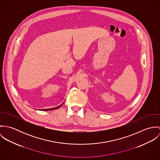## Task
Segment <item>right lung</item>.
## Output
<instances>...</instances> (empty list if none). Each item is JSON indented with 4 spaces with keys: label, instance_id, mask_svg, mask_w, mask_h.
Instances as JSON below:
<instances>
[{
    "label": "right lung",
    "instance_id": "obj_1",
    "mask_svg": "<svg viewBox=\"0 0 160 160\" xmlns=\"http://www.w3.org/2000/svg\"><path fill=\"white\" fill-rule=\"evenodd\" d=\"M64 103V102L63 103H62L60 105L57 107H54V108H48V109H42V110H42V111H48V110H55V109H58Z\"/></svg>",
    "mask_w": 160,
    "mask_h": 160
}]
</instances>
